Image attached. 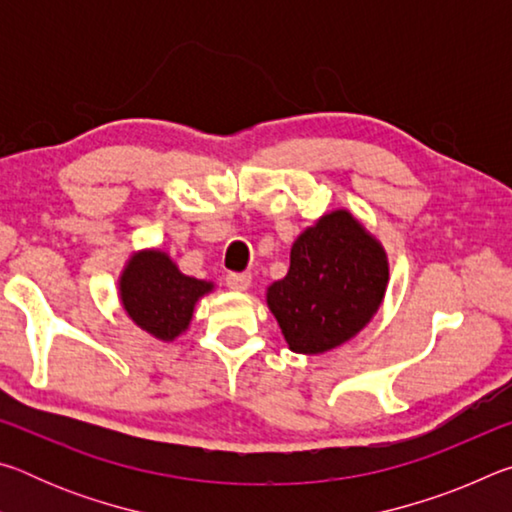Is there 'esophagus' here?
I'll return each mask as SVG.
<instances>
[{
  "mask_svg": "<svg viewBox=\"0 0 512 512\" xmlns=\"http://www.w3.org/2000/svg\"><path fill=\"white\" fill-rule=\"evenodd\" d=\"M225 287L232 291H246L250 287V275L248 273H228L225 275Z\"/></svg>",
  "mask_w": 512,
  "mask_h": 512,
  "instance_id": "34e87169",
  "label": "esophagus"
}]
</instances>
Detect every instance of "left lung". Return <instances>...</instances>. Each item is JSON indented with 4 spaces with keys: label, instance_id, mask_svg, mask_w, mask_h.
<instances>
[{
    "label": "left lung",
    "instance_id": "1",
    "mask_svg": "<svg viewBox=\"0 0 512 512\" xmlns=\"http://www.w3.org/2000/svg\"><path fill=\"white\" fill-rule=\"evenodd\" d=\"M386 282L384 250L350 212L339 210L298 237L289 273L268 289V307L293 352L318 354L366 327Z\"/></svg>",
    "mask_w": 512,
    "mask_h": 512
}]
</instances>
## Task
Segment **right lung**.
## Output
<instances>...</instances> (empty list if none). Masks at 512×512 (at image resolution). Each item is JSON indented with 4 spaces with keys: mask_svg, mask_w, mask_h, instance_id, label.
Here are the masks:
<instances>
[{
    "mask_svg": "<svg viewBox=\"0 0 512 512\" xmlns=\"http://www.w3.org/2000/svg\"><path fill=\"white\" fill-rule=\"evenodd\" d=\"M119 287L128 316L162 341L176 339L192 320L196 300L212 291L210 282L183 275L158 250L135 255L121 275Z\"/></svg>",
    "mask_w": 512,
    "mask_h": 512,
    "instance_id": "1",
    "label": "right lung"
}]
</instances>
